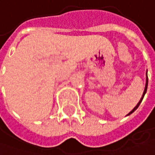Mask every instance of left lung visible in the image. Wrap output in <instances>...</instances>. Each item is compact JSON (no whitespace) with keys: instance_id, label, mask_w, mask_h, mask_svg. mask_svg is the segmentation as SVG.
<instances>
[{"instance_id":"8db88e82","label":"left lung","mask_w":155,"mask_h":155,"mask_svg":"<svg viewBox=\"0 0 155 155\" xmlns=\"http://www.w3.org/2000/svg\"><path fill=\"white\" fill-rule=\"evenodd\" d=\"M147 84H148V78H147V80H146V87H145V90H144V92H143V95H142V97H141V99H140V102L138 103V104H137V105H136V106H135V107H134V109H133V110H132V111H131L130 113L128 114V115H130V114H132V112H133V111H135V110H136L138 109V107L140 106V103H141V102H142V100H143V98H144V96H145V94L147 93ZM128 115H127V116H128Z\"/></svg>"}]
</instances>
